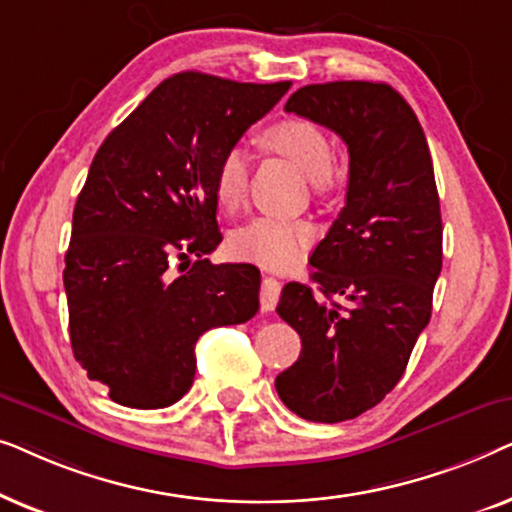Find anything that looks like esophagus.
<instances>
[{
    "label": "esophagus",
    "instance_id": "esophagus-1",
    "mask_svg": "<svg viewBox=\"0 0 512 512\" xmlns=\"http://www.w3.org/2000/svg\"><path fill=\"white\" fill-rule=\"evenodd\" d=\"M279 293H282V282H279V279H275V277H263L261 293H258V298H261V310L263 312L275 310Z\"/></svg>",
    "mask_w": 512,
    "mask_h": 512
}]
</instances>
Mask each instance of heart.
I'll return each instance as SVG.
<instances>
[{
  "label": "heart",
  "instance_id": "heart-1",
  "mask_svg": "<svg viewBox=\"0 0 512 512\" xmlns=\"http://www.w3.org/2000/svg\"><path fill=\"white\" fill-rule=\"evenodd\" d=\"M265 151L289 158L312 179L317 191H326L333 181L335 151L328 132L307 118H284L268 125L258 137ZM249 186V160L240 146H233L219 158L214 170V193L223 209L233 212L242 205ZM314 235L307 221L254 216L233 230L228 240L230 254L240 261L258 263L263 268H289L298 261Z\"/></svg>",
  "mask_w": 512,
  "mask_h": 512
}]
</instances>
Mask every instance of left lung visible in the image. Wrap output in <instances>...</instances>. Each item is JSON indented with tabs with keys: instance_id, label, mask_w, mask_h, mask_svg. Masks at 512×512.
<instances>
[{
	"instance_id": "left-lung-1",
	"label": "left lung",
	"mask_w": 512,
	"mask_h": 512,
	"mask_svg": "<svg viewBox=\"0 0 512 512\" xmlns=\"http://www.w3.org/2000/svg\"><path fill=\"white\" fill-rule=\"evenodd\" d=\"M284 109L333 130L349 151L347 202L310 256L318 291L289 282L277 305L303 342L277 394L307 422L335 424L396 387L429 324L443 268L440 200L422 125L387 83H314Z\"/></svg>"
}]
</instances>
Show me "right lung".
<instances>
[{
    "instance_id": "add662e5",
    "label": "right lung",
    "mask_w": 512,
    "mask_h": 512,
    "mask_svg": "<svg viewBox=\"0 0 512 512\" xmlns=\"http://www.w3.org/2000/svg\"><path fill=\"white\" fill-rule=\"evenodd\" d=\"M289 88L174 74L97 149L62 279L74 359L111 401L177 403L193 384L200 335L258 312V268L202 256L221 242L216 163ZM188 253L199 261L174 278L171 258Z\"/></svg>"
}]
</instances>
